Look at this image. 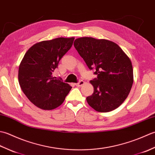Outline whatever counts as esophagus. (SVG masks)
<instances>
[{
	"label": "esophagus",
	"mask_w": 155,
	"mask_h": 155,
	"mask_svg": "<svg viewBox=\"0 0 155 155\" xmlns=\"http://www.w3.org/2000/svg\"><path fill=\"white\" fill-rule=\"evenodd\" d=\"M84 83H85L84 81H80L79 82H78V83H76L75 84H76V86H77V87H82V86H83V85L84 84Z\"/></svg>",
	"instance_id": "34e87169"
}]
</instances>
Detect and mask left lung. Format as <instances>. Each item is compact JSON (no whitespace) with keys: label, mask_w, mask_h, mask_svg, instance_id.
Wrapping results in <instances>:
<instances>
[{"label":"left lung","mask_w":155,"mask_h":155,"mask_svg":"<svg viewBox=\"0 0 155 155\" xmlns=\"http://www.w3.org/2000/svg\"><path fill=\"white\" fill-rule=\"evenodd\" d=\"M74 46L97 77L90 81L94 92L87 101L95 110L107 113L116 109L129 94L133 83L130 58L114 42L93 37L77 38Z\"/></svg>","instance_id":"1"}]
</instances>
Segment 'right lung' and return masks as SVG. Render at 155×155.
Wrapping results in <instances>:
<instances>
[{
    "instance_id": "1",
    "label": "right lung",
    "mask_w": 155,
    "mask_h": 155,
    "mask_svg": "<svg viewBox=\"0 0 155 155\" xmlns=\"http://www.w3.org/2000/svg\"><path fill=\"white\" fill-rule=\"evenodd\" d=\"M74 37L57 38L36 43L28 49L19 65L18 82L32 104L52 110L63 103L72 87L52 76L58 62L72 47Z\"/></svg>"
}]
</instances>
